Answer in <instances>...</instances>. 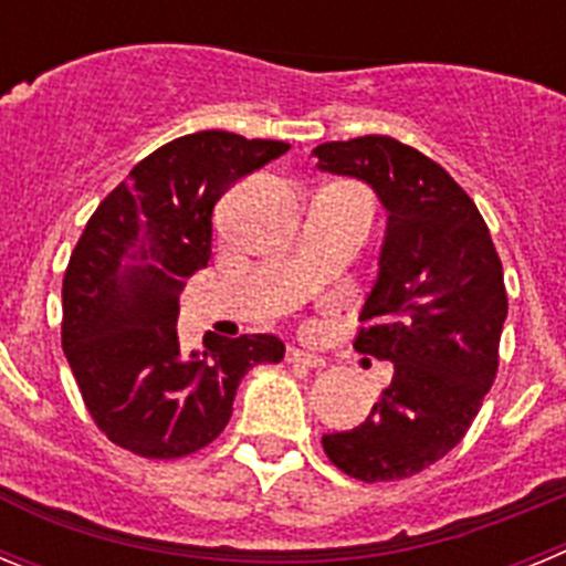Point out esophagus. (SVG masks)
<instances>
[{"label": "esophagus", "instance_id": "obj_1", "mask_svg": "<svg viewBox=\"0 0 566 566\" xmlns=\"http://www.w3.org/2000/svg\"><path fill=\"white\" fill-rule=\"evenodd\" d=\"M286 359L294 365H303V368H326V359L319 357V354L303 352V348H289Z\"/></svg>", "mask_w": 566, "mask_h": 566}]
</instances>
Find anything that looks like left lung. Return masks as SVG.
Masks as SVG:
<instances>
[{
    "mask_svg": "<svg viewBox=\"0 0 566 566\" xmlns=\"http://www.w3.org/2000/svg\"><path fill=\"white\" fill-rule=\"evenodd\" d=\"M319 172L368 184L382 203L379 269L354 348L394 365L363 424L323 451L363 482L413 476L453 451L496 379L507 319L502 260L476 203L413 147L388 135L314 149Z\"/></svg>",
    "mask_w": 566,
    "mask_h": 566,
    "instance_id": "left-lung-1",
    "label": "left lung"
}]
</instances>
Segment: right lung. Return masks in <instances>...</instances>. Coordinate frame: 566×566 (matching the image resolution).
<instances>
[{"mask_svg": "<svg viewBox=\"0 0 566 566\" xmlns=\"http://www.w3.org/2000/svg\"><path fill=\"white\" fill-rule=\"evenodd\" d=\"M289 153L223 129L184 135L135 164L98 203L62 283V348L90 417L147 459L201 451L227 428L249 368L280 363L274 334L181 352L178 300L212 258V209L229 187Z\"/></svg>", "mask_w": 566, "mask_h": 566, "instance_id": "1", "label": "right lung"}]
</instances>
